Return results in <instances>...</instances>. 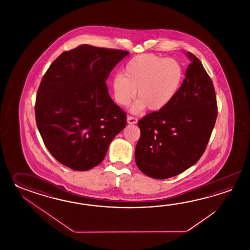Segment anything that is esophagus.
I'll return each mask as SVG.
<instances>
[{
	"label": "esophagus",
	"mask_w": 250,
	"mask_h": 250,
	"mask_svg": "<svg viewBox=\"0 0 250 250\" xmlns=\"http://www.w3.org/2000/svg\"><path fill=\"white\" fill-rule=\"evenodd\" d=\"M127 122L128 124H136L138 123V119L133 116H127Z\"/></svg>",
	"instance_id": "34e87169"
}]
</instances>
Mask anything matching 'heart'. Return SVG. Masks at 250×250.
<instances>
[{
	"label": "heart",
	"mask_w": 250,
	"mask_h": 250,
	"mask_svg": "<svg viewBox=\"0 0 250 250\" xmlns=\"http://www.w3.org/2000/svg\"><path fill=\"white\" fill-rule=\"evenodd\" d=\"M183 68L174 59L164 58L154 53L139 54L130 59L124 68V75H115L112 92L118 104L127 106L137 95L139 98L133 112L146 107L160 111L175 97L183 80Z\"/></svg>",
	"instance_id": "1"
}]
</instances>
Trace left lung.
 <instances>
[{
  "instance_id": "left-lung-1",
  "label": "left lung",
  "mask_w": 250,
  "mask_h": 250,
  "mask_svg": "<svg viewBox=\"0 0 250 250\" xmlns=\"http://www.w3.org/2000/svg\"><path fill=\"white\" fill-rule=\"evenodd\" d=\"M179 92L167 106L138 121L135 160L144 174L157 180L179 175L207 148L217 118L212 80L193 53Z\"/></svg>"
}]
</instances>
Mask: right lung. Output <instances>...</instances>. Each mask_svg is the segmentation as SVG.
<instances>
[{"instance_id": "obj_1", "label": "right lung", "mask_w": 250, "mask_h": 250, "mask_svg": "<svg viewBox=\"0 0 250 250\" xmlns=\"http://www.w3.org/2000/svg\"><path fill=\"white\" fill-rule=\"evenodd\" d=\"M128 52L82 44L62 53L43 75L36 122L48 151L62 165L88 170L101 163L127 124L105 80Z\"/></svg>"}]
</instances>
